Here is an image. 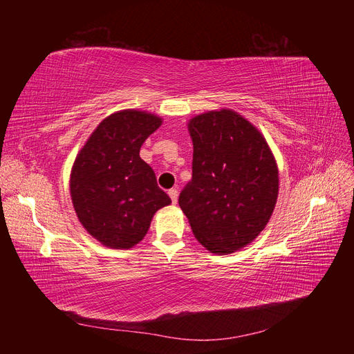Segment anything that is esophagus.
Here are the masks:
<instances>
[{
  "label": "esophagus",
  "mask_w": 354,
  "mask_h": 354,
  "mask_svg": "<svg viewBox=\"0 0 354 354\" xmlns=\"http://www.w3.org/2000/svg\"><path fill=\"white\" fill-rule=\"evenodd\" d=\"M168 195H169L171 201H173V203H177V196H178V194H177L176 189H169V190H168Z\"/></svg>",
  "instance_id": "obj_1"
}]
</instances>
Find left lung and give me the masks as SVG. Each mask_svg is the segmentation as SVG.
Masks as SVG:
<instances>
[{"label":"left lung","mask_w":354,"mask_h":354,"mask_svg":"<svg viewBox=\"0 0 354 354\" xmlns=\"http://www.w3.org/2000/svg\"><path fill=\"white\" fill-rule=\"evenodd\" d=\"M192 181L178 205L195 238L214 254L251 243L269 223L279 192V173L266 138L234 111L192 118Z\"/></svg>","instance_id":"obj_1"}]
</instances>
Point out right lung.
Here are the masks:
<instances>
[{
  "label": "right lung",
  "instance_id": "right-lung-1",
  "mask_svg": "<svg viewBox=\"0 0 354 354\" xmlns=\"http://www.w3.org/2000/svg\"><path fill=\"white\" fill-rule=\"evenodd\" d=\"M162 124L153 113L125 109L104 120L75 159L71 196L78 220L104 246L128 250L140 242L155 212L171 199L140 158L146 138Z\"/></svg>",
  "mask_w": 354,
  "mask_h": 354
}]
</instances>
